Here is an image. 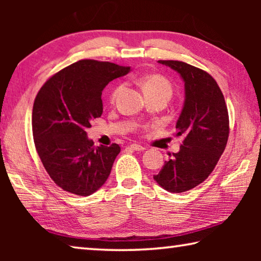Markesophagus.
Instances as JSON below:
<instances>
[{
    "mask_svg": "<svg viewBox=\"0 0 261 261\" xmlns=\"http://www.w3.org/2000/svg\"><path fill=\"white\" fill-rule=\"evenodd\" d=\"M130 147H131V149H134V151H144V149H145L144 146H141V145L136 144V143L131 144Z\"/></svg>",
    "mask_w": 261,
    "mask_h": 261,
    "instance_id": "34e87169",
    "label": "esophagus"
}]
</instances>
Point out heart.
Wrapping results in <instances>:
<instances>
[{
    "label": "heart",
    "instance_id": "obj_1",
    "mask_svg": "<svg viewBox=\"0 0 261 261\" xmlns=\"http://www.w3.org/2000/svg\"><path fill=\"white\" fill-rule=\"evenodd\" d=\"M139 85L141 90L145 93V95H153L156 93H167L171 95V92H173V87H171L170 82L168 81L161 74L152 73V74H146V76H143L139 79ZM122 91V85L115 86L112 92H110L109 99L110 101H115L117 98L118 94L121 93Z\"/></svg>",
    "mask_w": 261,
    "mask_h": 261
}]
</instances>
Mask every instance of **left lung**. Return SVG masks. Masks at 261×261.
<instances>
[{
  "mask_svg": "<svg viewBox=\"0 0 261 261\" xmlns=\"http://www.w3.org/2000/svg\"><path fill=\"white\" fill-rule=\"evenodd\" d=\"M177 71L185 85V101L176 123V136L184 140L160 173L159 185L169 192L189 191L204 182L227 146L229 115L218 83L208 72L180 61H159Z\"/></svg>",
  "mask_w": 261,
  "mask_h": 261,
  "instance_id": "obj_1",
  "label": "left lung"
}]
</instances>
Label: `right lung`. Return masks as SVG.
Here are the masks:
<instances>
[{"label":"right lung","instance_id":"obj_1","mask_svg":"<svg viewBox=\"0 0 261 261\" xmlns=\"http://www.w3.org/2000/svg\"><path fill=\"white\" fill-rule=\"evenodd\" d=\"M130 67L81 60L53 74L35 96L32 132L49 177L64 191L90 196L106 183L120 145L94 146L91 122L102 115V90Z\"/></svg>","mask_w":261,"mask_h":261}]
</instances>
